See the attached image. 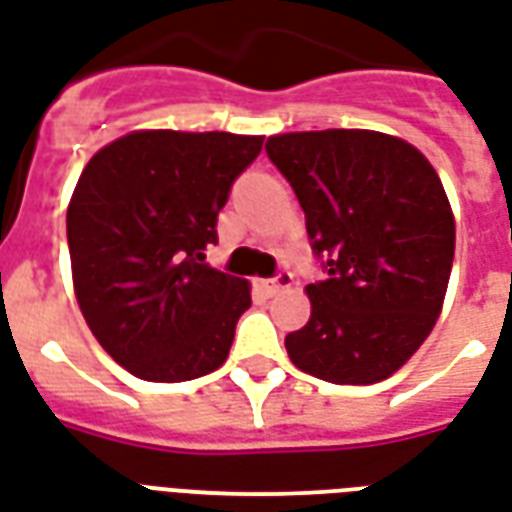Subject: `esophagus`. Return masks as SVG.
<instances>
[{
    "label": "esophagus",
    "mask_w": 512,
    "mask_h": 512,
    "mask_svg": "<svg viewBox=\"0 0 512 512\" xmlns=\"http://www.w3.org/2000/svg\"><path fill=\"white\" fill-rule=\"evenodd\" d=\"M290 285H293V274L282 268V271H276L271 279H266V282H263V290H266L268 295H274V293H279V290H285V287H290Z\"/></svg>",
    "instance_id": "1"
}]
</instances>
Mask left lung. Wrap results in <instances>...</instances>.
<instances>
[{
    "label": "left lung",
    "instance_id": "8db88e82",
    "mask_svg": "<svg viewBox=\"0 0 512 512\" xmlns=\"http://www.w3.org/2000/svg\"><path fill=\"white\" fill-rule=\"evenodd\" d=\"M268 160L304 208L323 279L312 317L287 333L290 361L333 385H372L410 361L448 290L456 222L415 146L369 130L287 132Z\"/></svg>",
    "mask_w": 512,
    "mask_h": 512
}]
</instances>
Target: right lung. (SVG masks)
Wrapping results in <instances>:
<instances>
[{
    "label": "right lung",
    "instance_id": "add662e5",
    "mask_svg": "<svg viewBox=\"0 0 512 512\" xmlns=\"http://www.w3.org/2000/svg\"><path fill=\"white\" fill-rule=\"evenodd\" d=\"M257 135L132 132L83 168L67 208L75 298L113 361L184 382L225 363L249 285L206 263Z\"/></svg>",
    "mask_w": 512,
    "mask_h": 512
}]
</instances>
